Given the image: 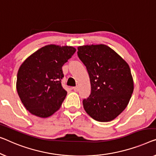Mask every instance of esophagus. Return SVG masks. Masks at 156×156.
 Segmentation results:
<instances>
[{
	"mask_svg": "<svg viewBox=\"0 0 156 156\" xmlns=\"http://www.w3.org/2000/svg\"><path fill=\"white\" fill-rule=\"evenodd\" d=\"M73 89L74 91H76V92L78 91V86H76V87H73Z\"/></svg>",
	"mask_w": 156,
	"mask_h": 156,
	"instance_id": "1",
	"label": "esophagus"
}]
</instances>
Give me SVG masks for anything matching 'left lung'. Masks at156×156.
I'll use <instances>...</instances> for the list:
<instances>
[{
  "instance_id": "obj_1",
  "label": "left lung",
  "mask_w": 156,
  "mask_h": 156,
  "mask_svg": "<svg viewBox=\"0 0 156 156\" xmlns=\"http://www.w3.org/2000/svg\"><path fill=\"white\" fill-rule=\"evenodd\" d=\"M77 53L91 85L90 96L83 100V107L97 121H111L124 111L133 92L129 65L105 45L80 46Z\"/></svg>"
}]
</instances>
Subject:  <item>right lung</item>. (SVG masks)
Masks as SVG:
<instances>
[{
  "instance_id": "right-lung-1",
  "label": "right lung",
  "mask_w": 156,
  "mask_h": 156,
  "mask_svg": "<svg viewBox=\"0 0 156 156\" xmlns=\"http://www.w3.org/2000/svg\"><path fill=\"white\" fill-rule=\"evenodd\" d=\"M76 50L71 46L46 45L21 65L17 90L22 104L31 114L47 118L59 110L67 94L62 85V66Z\"/></svg>"
}]
</instances>
